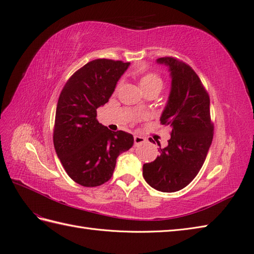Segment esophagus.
<instances>
[{
    "instance_id": "34e87169",
    "label": "esophagus",
    "mask_w": 254,
    "mask_h": 254,
    "mask_svg": "<svg viewBox=\"0 0 254 254\" xmlns=\"http://www.w3.org/2000/svg\"><path fill=\"white\" fill-rule=\"evenodd\" d=\"M145 142V138L140 136V135H135L134 136V144L135 145H138V144H141Z\"/></svg>"
}]
</instances>
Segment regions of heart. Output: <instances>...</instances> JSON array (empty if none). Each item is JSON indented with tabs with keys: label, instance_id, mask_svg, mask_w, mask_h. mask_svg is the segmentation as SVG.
<instances>
[{
	"label": "heart",
	"instance_id": "b5f03b06",
	"mask_svg": "<svg viewBox=\"0 0 254 254\" xmlns=\"http://www.w3.org/2000/svg\"><path fill=\"white\" fill-rule=\"evenodd\" d=\"M139 85L143 91V93H149L151 91H160L162 88V80L161 78L154 72H146L141 76L139 80Z\"/></svg>",
	"mask_w": 254,
	"mask_h": 254
}]
</instances>
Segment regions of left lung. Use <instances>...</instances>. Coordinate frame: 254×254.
<instances>
[{
    "mask_svg": "<svg viewBox=\"0 0 254 254\" xmlns=\"http://www.w3.org/2000/svg\"><path fill=\"white\" fill-rule=\"evenodd\" d=\"M157 63L168 66L171 76V91L160 122L172 132L168 145L159 148V156L144 163L142 175L155 190L171 193L184 189L198 174L214 127L210 118V98L196 72L172 57L159 58Z\"/></svg>",
    "mask_w": 254,
    "mask_h": 254,
    "instance_id": "8db88e82",
    "label": "left lung"
}]
</instances>
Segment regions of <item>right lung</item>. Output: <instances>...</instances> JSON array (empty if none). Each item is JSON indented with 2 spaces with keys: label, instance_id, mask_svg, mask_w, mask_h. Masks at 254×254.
<instances>
[{
  "label": "right lung",
  "instance_id": "add662e5",
  "mask_svg": "<svg viewBox=\"0 0 254 254\" xmlns=\"http://www.w3.org/2000/svg\"><path fill=\"white\" fill-rule=\"evenodd\" d=\"M129 62L97 59L68 79L56 110L54 145L73 182L98 187L111 179L116 159L133 146L124 130L112 132L97 120V109L109 101Z\"/></svg>",
  "mask_w": 254,
  "mask_h": 254
}]
</instances>
